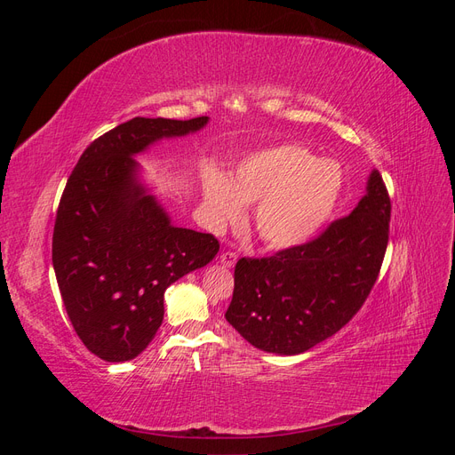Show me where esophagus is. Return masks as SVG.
Wrapping results in <instances>:
<instances>
[{"label": "esophagus", "instance_id": "1", "mask_svg": "<svg viewBox=\"0 0 455 455\" xmlns=\"http://www.w3.org/2000/svg\"><path fill=\"white\" fill-rule=\"evenodd\" d=\"M235 261H237L235 252H224L222 256H220V264H222L224 267H233L235 266Z\"/></svg>", "mask_w": 455, "mask_h": 455}]
</instances>
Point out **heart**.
<instances>
[{
  "instance_id": "1",
  "label": "heart",
  "mask_w": 455,
  "mask_h": 455,
  "mask_svg": "<svg viewBox=\"0 0 455 455\" xmlns=\"http://www.w3.org/2000/svg\"><path fill=\"white\" fill-rule=\"evenodd\" d=\"M343 171L298 144L244 156L229 180L218 171L203 176V211L214 231L239 224L244 204H255L259 239L273 249H294L315 239L334 216L343 194Z\"/></svg>"
}]
</instances>
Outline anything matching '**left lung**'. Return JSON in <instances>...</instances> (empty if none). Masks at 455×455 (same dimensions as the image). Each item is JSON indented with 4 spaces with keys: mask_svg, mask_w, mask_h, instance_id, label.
<instances>
[{
    "mask_svg": "<svg viewBox=\"0 0 455 455\" xmlns=\"http://www.w3.org/2000/svg\"><path fill=\"white\" fill-rule=\"evenodd\" d=\"M391 201L378 171L353 212L319 237L271 258H241L228 323L254 347L299 355L361 309L389 241Z\"/></svg>",
    "mask_w": 455,
    "mask_h": 455,
    "instance_id": "left-lung-1",
    "label": "left lung"
}]
</instances>
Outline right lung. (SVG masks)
Returning <instances> with one entry per match:
<instances>
[{
	"instance_id": "1",
	"label": "right lung",
	"mask_w": 455,
	"mask_h": 455,
	"mask_svg": "<svg viewBox=\"0 0 455 455\" xmlns=\"http://www.w3.org/2000/svg\"><path fill=\"white\" fill-rule=\"evenodd\" d=\"M206 123V116L134 117L96 139L68 178L54 222L52 267L74 330L102 361L139 356L163 323L164 291L220 251L211 233L171 222L134 159Z\"/></svg>"
}]
</instances>
